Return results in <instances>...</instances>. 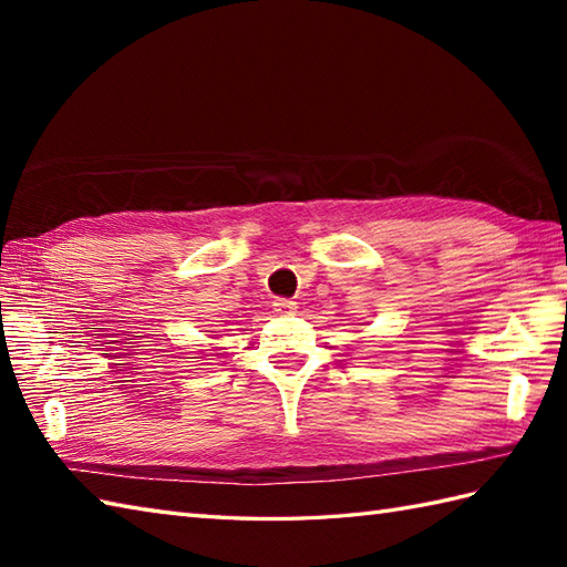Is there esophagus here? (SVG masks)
I'll return each instance as SVG.
<instances>
[{
    "label": "esophagus",
    "mask_w": 567,
    "mask_h": 567,
    "mask_svg": "<svg viewBox=\"0 0 567 567\" xmlns=\"http://www.w3.org/2000/svg\"><path fill=\"white\" fill-rule=\"evenodd\" d=\"M272 309L277 311V315H295L297 302H292V299H287V297H275Z\"/></svg>",
    "instance_id": "obj_1"
}]
</instances>
